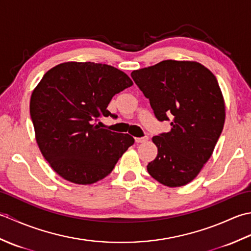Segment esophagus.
<instances>
[{
	"mask_svg": "<svg viewBox=\"0 0 251 251\" xmlns=\"http://www.w3.org/2000/svg\"><path fill=\"white\" fill-rule=\"evenodd\" d=\"M149 140V137L145 136V137H140V138H135V141L137 143H145Z\"/></svg>",
	"mask_w": 251,
	"mask_h": 251,
	"instance_id": "obj_1",
	"label": "esophagus"
}]
</instances>
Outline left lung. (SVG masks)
I'll return each mask as SVG.
<instances>
[{"instance_id": "8db88e82", "label": "left lung", "mask_w": 251, "mask_h": 251, "mask_svg": "<svg viewBox=\"0 0 251 251\" xmlns=\"http://www.w3.org/2000/svg\"><path fill=\"white\" fill-rule=\"evenodd\" d=\"M159 122L170 131L153 137L157 155L148 164L152 177L176 188L191 182L210 158L226 120L216 76L195 61L164 60L131 72Z\"/></svg>"}]
</instances>
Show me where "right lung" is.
Listing matches in <instances>:
<instances>
[{"label": "right lung", "instance_id": "obj_1", "mask_svg": "<svg viewBox=\"0 0 251 251\" xmlns=\"http://www.w3.org/2000/svg\"><path fill=\"white\" fill-rule=\"evenodd\" d=\"M132 85L119 69L95 62H65L47 71L30 100L36 142L51 168L70 182L106 177L135 139L96 124L111 116L113 96Z\"/></svg>", "mask_w": 251, "mask_h": 251}]
</instances>
